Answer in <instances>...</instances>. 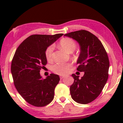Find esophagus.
Returning <instances> with one entry per match:
<instances>
[{
    "label": "esophagus",
    "instance_id": "esophagus-1",
    "mask_svg": "<svg viewBox=\"0 0 123 123\" xmlns=\"http://www.w3.org/2000/svg\"><path fill=\"white\" fill-rule=\"evenodd\" d=\"M64 76H61V77H60V79H61V80H62V79H63V78H64Z\"/></svg>",
    "mask_w": 123,
    "mask_h": 123
}]
</instances>
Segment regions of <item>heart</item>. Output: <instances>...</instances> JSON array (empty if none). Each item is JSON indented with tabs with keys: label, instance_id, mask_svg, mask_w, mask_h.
<instances>
[{
	"label": "heart",
	"instance_id": "obj_1",
	"mask_svg": "<svg viewBox=\"0 0 123 123\" xmlns=\"http://www.w3.org/2000/svg\"><path fill=\"white\" fill-rule=\"evenodd\" d=\"M59 45L61 48L69 53H72L76 49V43L72 38H63L60 41ZM54 47L53 45H50L46 49L45 56L47 60H49L52 58ZM71 67L70 63H57L51 67L52 71L54 73L60 75H63L66 74Z\"/></svg>",
	"mask_w": 123,
	"mask_h": 123
}]
</instances>
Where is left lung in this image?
Returning a JSON list of instances; mask_svg holds the SVG:
<instances>
[{
	"mask_svg": "<svg viewBox=\"0 0 123 123\" xmlns=\"http://www.w3.org/2000/svg\"><path fill=\"white\" fill-rule=\"evenodd\" d=\"M79 43L80 53L77 69L84 72L81 78L74 74L73 85L70 87L72 98L77 103L87 104L95 100L101 92L107 79L109 60L101 42L95 35L86 30L66 33Z\"/></svg>",
	"mask_w": 123,
	"mask_h": 123,
	"instance_id": "obj_1",
	"label": "left lung"
}]
</instances>
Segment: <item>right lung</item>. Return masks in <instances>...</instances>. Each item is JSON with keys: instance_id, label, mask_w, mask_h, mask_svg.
<instances>
[{"instance_id": "right-lung-1", "label": "right lung", "mask_w": 123, "mask_h": 123, "mask_svg": "<svg viewBox=\"0 0 123 123\" xmlns=\"http://www.w3.org/2000/svg\"><path fill=\"white\" fill-rule=\"evenodd\" d=\"M63 35H31L15 52L11 64L14 85L21 96L32 105L45 106L53 100L59 76L52 73L43 79L40 72L47 64L46 49Z\"/></svg>"}]
</instances>
